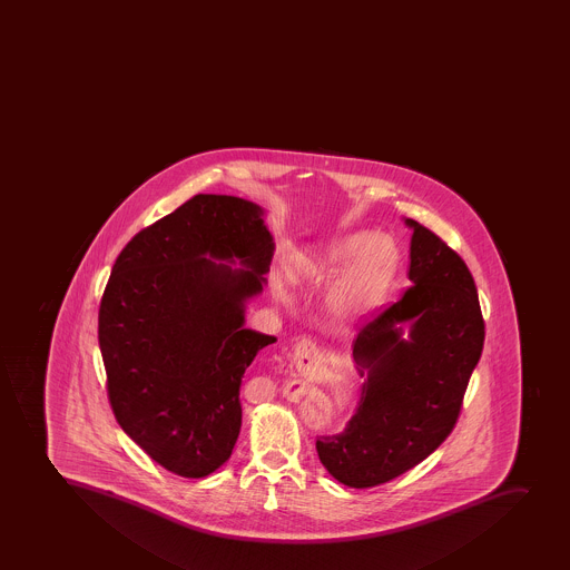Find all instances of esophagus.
Instances as JSON below:
<instances>
[{"label": "esophagus", "instance_id": "esophagus-1", "mask_svg": "<svg viewBox=\"0 0 570 570\" xmlns=\"http://www.w3.org/2000/svg\"><path fill=\"white\" fill-rule=\"evenodd\" d=\"M318 347H316V344H314L313 340L308 338H302L299 340L298 344H296V347H294V365H296V370L299 371V373H307L311 367H313L314 364H316V360H318Z\"/></svg>", "mask_w": 570, "mask_h": 570}]
</instances>
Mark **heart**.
Returning <instances> with one entry per match:
<instances>
[{
  "label": "heart",
  "mask_w": 570,
  "mask_h": 570,
  "mask_svg": "<svg viewBox=\"0 0 570 570\" xmlns=\"http://www.w3.org/2000/svg\"><path fill=\"white\" fill-rule=\"evenodd\" d=\"M395 262V250L370 234H353L334 243L316 262V272L334 276L347 263L350 267L328 291V313L336 320H350L370 311L387 287Z\"/></svg>",
  "instance_id": "heart-1"
}]
</instances>
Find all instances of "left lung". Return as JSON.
<instances>
[{
	"label": "left lung",
	"mask_w": 570,
	"mask_h": 570,
	"mask_svg": "<svg viewBox=\"0 0 570 570\" xmlns=\"http://www.w3.org/2000/svg\"><path fill=\"white\" fill-rule=\"evenodd\" d=\"M413 228L410 287L360 327L353 356L362 395L344 430L320 435L316 452L336 481L371 488L435 452L455 428L482 345L484 320L466 263L430 228ZM411 322V340L400 324Z\"/></svg>",
	"instance_id": "obj_1"
}]
</instances>
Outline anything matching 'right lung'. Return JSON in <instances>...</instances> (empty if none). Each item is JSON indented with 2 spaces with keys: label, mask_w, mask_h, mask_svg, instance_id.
I'll return each instance as SVG.
<instances>
[{
  "label": "right lung",
  "mask_w": 570,
  "mask_h": 570,
  "mask_svg": "<svg viewBox=\"0 0 570 570\" xmlns=\"http://www.w3.org/2000/svg\"><path fill=\"white\" fill-rule=\"evenodd\" d=\"M263 210L194 195L124 246L98 308L109 405L129 439L180 478L228 461L242 430L239 387L274 344L243 328L274 254ZM217 261L236 258L244 269Z\"/></svg>",
  "instance_id": "right-lung-1"
}]
</instances>
